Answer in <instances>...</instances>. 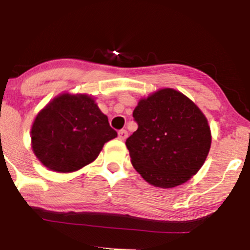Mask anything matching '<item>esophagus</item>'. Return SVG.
Returning <instances> with one entry per match:
<instances>
[{"mask_svg":"<svg viewBox=\"0 0 250 250\" xmlns=\"http://www.w3.org/2000/svg\"><path fill=\"white\" fill-rule=\"evenodd\" d=\"M128 137V131L125 130V129H122V130L119 131V139L122 140V141H125V139Z\"/></svg>","mask_w":250,"mask_h":250,"instance_id":"34e87169","label":"esophagus"}]
</instances>
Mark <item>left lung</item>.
<instances>
[{"mask_svg": "<svg viewBox=\"0 0 250 250\" xmlns=\"http://www.w3.org/2000/svg\"><path fill=\"white\" fill-rule=\"evenodd\" d=\"M139 125L125 141L130 161L149 185L174 188L190 180L207 159L211 133L207 117L173 88L143 97L134 109Z\"/></svg>", "mask_w": 250, "mask_h": 250, "instance_id": "1", "label": "left lung"}]
</instances>
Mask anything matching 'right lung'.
<instances>
[{
	"label": "right lung",
	"mask_w": 250,
	"mask_h": 250,
	"mask_svg": "<svg viewBox=\"0 0 250 250\" xmlns=\"http://www.w3.org/2000/svg\"><path fill=\"white\" fill-rule=\"evenodd\" d=\"M117 133L88 94L54 97L31 125V148L44 167L73 173L95 161L105 142Z\"/></svg>",
	"instance_id": "obj_1"
}]
</instances>
